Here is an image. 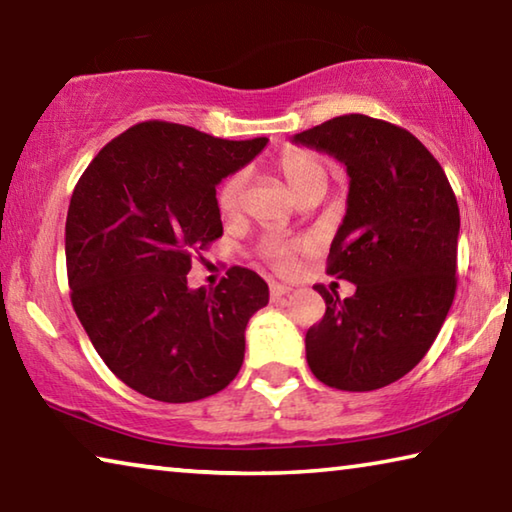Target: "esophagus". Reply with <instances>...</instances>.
I'll return each instance as SVG.
<instances>
[{
    "label": "esophagus",
    "mask_w": 512,
    "mask_h": 512,
    "mask_svg": "<svg viewBox=\"0 0 512 512\" xmlns=\"http://www.w3.org/2000/svg\"><path fill=\"white\" fill-rule=\"evenodd\" d=\"M291 293V287H287V284H280V282H271V300H280L284 296H289Z\"/></svg>",
    "instance_id": "34e87169"
}]
</instances>
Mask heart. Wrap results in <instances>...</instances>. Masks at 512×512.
<instances>
[{"label":"heart","instance_id":"b5f03b06","mask_svg":"<svg viewBox=\"0 0 512 512\" xmlns=\"http://www.w3.org/2000/svg\"><path fill=\"white\" fill-rule=\"evenodd\" d=\"M280 171L287 178L289 187L296 192V196L305 194L309 187L327 185V169L325 162L318 155L309 151H287L280 158ZM244 189H246V171H237L223 180L219 189V207L225 214H235L241 201H244ZM298 246L282 244V241H273L264 248V259L277 271H289L296 259Z\"/></svg>","mask_w":512,"mask_h":512}]
</instances>
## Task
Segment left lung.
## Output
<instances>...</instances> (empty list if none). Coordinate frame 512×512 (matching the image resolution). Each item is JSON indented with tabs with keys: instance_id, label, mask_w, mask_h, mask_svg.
<instances>
[{
	"instance_id": "8db88e82",
	"label": "left lung",
	"mask_w": 512,
	"mask_h": 512,
	"mask_svg": "<svg viewBox=\"0 0 512 512\" xmlns=\"http://www.w3.org/2000/svg\"><path fill=\"white\" fill-rule=\"evenodd\" d=\"M291 142L334 155L350 176L327 273L357 291L341 300L316 284L327 309L305 336L307 363L339 391H377L418 366L452 307L456 196L427 146L388 121L343 115Z\"/></svg>"
}]
</instances>
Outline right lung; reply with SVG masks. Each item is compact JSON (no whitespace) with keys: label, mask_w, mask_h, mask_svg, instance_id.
Wrapping results in <instances>:
<instances>
[{"label":"right lung","mask_w":512,"mask_h":512,"mask_svg":"<svg viewBox=\"0 0 512 512\" xmlns=\"http://www.w3.org/2000/svg\"><path fill=\"white\" fill-rule=\"evenodd\" d=\"M266 142L142 121L103 146L74 187L65 223L74 311L106 366L151 400H203L244 363L246 325L268 305V284L232 266L214 289H189L187 273L223 235L216 185Z\"/></svg>","instance_id":"add662e5"}]
</instances>
